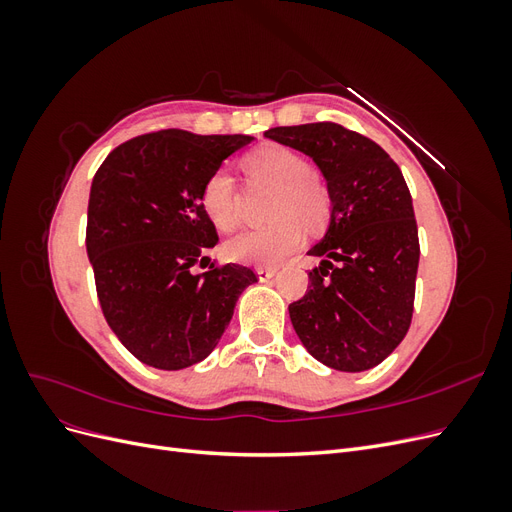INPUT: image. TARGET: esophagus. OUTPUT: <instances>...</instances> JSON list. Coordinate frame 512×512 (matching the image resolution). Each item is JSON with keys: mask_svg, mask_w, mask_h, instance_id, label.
<instances>
[{"mask_svg": "<svg viewBox=\"0 0 512 512\" xmlns=\"http://www.w3.org/2000/svg\"><path fill=\"white\" fill-rule=\"evenodd\" d=\"M273 275H275V269H256V277H258L260 282L273 280Z\"/></svg>", "mask_w": 512, "mask_h": 512, "instance_id": "34e87169", "label": "esophagus"}]
</instances>
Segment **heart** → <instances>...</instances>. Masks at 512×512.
Masks as SVG:
<instances>
[{"label": "heart", "mask_w": 512, "mask_h": 512, "mask_svg": "<svg viewBox=\"0 0 512 512\" xmlns=\"http://www.w3.org/2000/svg\"><path fill=\"white\" fill-rule=\"evenodd\" d=\"M241 166L252 181L273 188L267 213L273 222L228 239L224 256L239 265L275 267L303 243L301 221L309 228L327 222L331 207L329 190L299 153L284 145H262L247 153ZM200 205L220 230L237 226V190L228 170L220 168L209 175L200 192Z\"/></svg>", "instance_id": "1"}]
</instances>
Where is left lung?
Listing matches in <instances>:
<instances>
[{"mask_svg":"<svg viewBox=\"0 0 512 512\" xmlns=\"http://www.w3.org/2000/svg\"><path fill=\"white\" fill-rule=\"evenodd\" d=\"M312 158L327 181L331 215L309 250L320 265L309 290L288 305L305 350L337 371L382 363L406 337L421 247L412 196L380 145L339 123H305L265 132Z\"/></svg>","mask_w":512,"mask_h":512,"instance_id":"left-lung-1","label":"left lung"}]
</instances>
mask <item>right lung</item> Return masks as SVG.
<instances>
[{
  "label": "right lung",
  "mask_w": 512,
  "mask_h": 512,
  "mask_svg": "<svg viewBox=\"0 0 512 512\" xmlns=\"http://www.w3.org/2000/svg\"><path fill=\"white\" fill-rule=\"evenodd\" d=\"M254 136L162 130L108 153L91 181L87 256L108 327L138 361L177 371L213 352L252 269L207 273L218 232L200 205L211 173Z\"/></svg>",
  "instance_id": "add662e5"
}]
</instances>
